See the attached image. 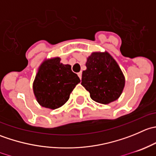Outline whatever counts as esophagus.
<instances>
[{
	"label": "esophagus",
	"instance_id": "1",
	"mask_svg": "<svg viewBox=\"0 0 156 156\" xmlns=\"http://www.w3.org/2000/svg\"><path fill=\"white\" fill-rule=\"evenodd\" d=\"M78 77H79V78H80V79H81V76H82V72H78Z\"/></svg>",
	"mask_w": 156,
	"mask_h": 156
}]
</instances>
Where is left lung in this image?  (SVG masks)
I'll return each instance as SVG.
<instances>
[{
    "label": "left lung",
    "mask_w": 156,
    "mask_h": 156,
    "mask_svg": "<svg viewBox=\"0 0 156 156\" xmlns=\"http://www.w3.org/2000/svg\"><path fill=\"white\" fill-rule=\"evenodd\" d=\"M87 69L83 71L81 85L90 98L102 104L118 100L125 84V78L116 61L108 52H94L88 56Z\"/></svg>",
    "instance_id": "1"
}]
</instances>
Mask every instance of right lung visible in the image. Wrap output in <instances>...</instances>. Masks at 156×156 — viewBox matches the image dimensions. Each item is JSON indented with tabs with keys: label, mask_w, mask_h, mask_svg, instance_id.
Segmentation results:
<instances>
[{
	"label": "right lung",
	"mask_w": 156,
	"mask_h": 156,
	"mask_svg": "<svg viewBox=\"0 0 156 156\" xmlns=\"http://www.w3.org/2000/svg\"><path fill=\"white\" fill-rule=\"evenodd\" d=\"M81 80L70 65L60 62V58L45 59L37 70L33 82V90L41 106L56 109L65 104Z\"/></svg>",
	"instance_id": "add662e5"
}]
</instances>
